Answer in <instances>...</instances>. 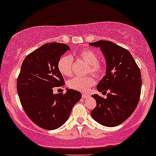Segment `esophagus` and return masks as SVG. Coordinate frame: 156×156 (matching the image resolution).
I'll return each mask as SVG.
<instances>
[{"instance_id":"esophagus-1","label":"esophagus","mask_w":156,"mask_h":156,"mask_svg":"<svg viewBox=\"0 0 156 156\" xmlns=\"http://www.w3.org/2000/svg\"><path fill=\"white\" fill-rule=\"evenodd\" d=\"M88 96H89V95H88V94L82 93V98H88Z\"/></svg>"}]
</instances>
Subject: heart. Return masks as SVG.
Segmentation results:
<instances>
[{
    "label": "heart",
    "mask_w": 156,
    "mask_h": 156,
    "mask_svg": "<svg viewBox=\"0 0 156 156\" xmlns=\"http://www.w3.org/2000/svg\"><path fill=\"white\" fill-rule=\"evenodd\" d=\"M74 56L82 59L88 65V72L93 73L94 76H100L105 71L104 65L98 61L99 56L96 52L91 49H85L75 53ZM73 58L69 55H63L58 61V69L60 73L65 76L72 74ZM94 84V79L91 75L85 76H75L68 81V86L73 90L79 91H86L91 85Z\"/></svg>",
    "instance_id": "b5f03b06"
}]
</instances>
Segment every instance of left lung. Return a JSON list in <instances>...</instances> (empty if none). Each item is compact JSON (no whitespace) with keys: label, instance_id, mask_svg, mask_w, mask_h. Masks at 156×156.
I'll return each instance as SVG.
<instances>
[{"label":"left lung","instance_id":"obj_1","mask_svg":"<svg viewBox=\"0 0 156 156\" xmlns=\"http://www.w3.org/2000/svg\"><path fill=\"white\" fill-rule=\"evenodd\" d=\"M100 48L106 61V74L97 89L107 98L92 95L97 105L91 112L94 120L105 126H116L129 118L136 108L141 91L140 69L126 49L109 41L90 43Z\"/></svg>","mask_w":156,"mask_h":156}]
</instances>
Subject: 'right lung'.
Returning <instances> with one entry per match:
<instances>
[{
    "label": "right lung",
    "instance_id": "obj_1",
    "mask_svg": "<svg viewBox=\"0 0 156 156\" xmlns=\"http://www.w3.org/2000/svg\"><path fill=\"white\" fill-rule=\"evenodd\" d=\"M68 50L69 46L62 43L42 45L25 57L18 76V94L25 113L44 129H56L64 124L82 98L80 91L73 89L65 94L53 93L54 87L65 85L57 64Z\"/></svg>",
    "mask_w": 156,
    "mask_h": 156
}]
</instances>
